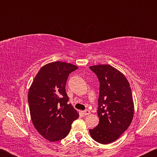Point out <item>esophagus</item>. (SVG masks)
Listing matches in <instances>:
<instances>
[{
  "instance_id": "obj_1",
  "label": "esophagus",
  "mask_w": 157,
  "mask_h": 157,
  "mask_svg": "<svg viewBox=\"0 0 157 157\" xmlns=\"http://www.w3.org/2000/svg\"><path fill=\"white\" fill-rule=\"evenodd\" d=\"M82 113H83L84 116L89 115V114H90V111H89V110H88V109H86V110H84V111H82Z\"/></svg>"
}]
</instances>
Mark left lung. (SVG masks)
Here are the masks:
<instances>
[{
    "label": "left lung",
    "instance_id": "1",
    "mask_svg": "<svg viewBox=\"0 0 157 157\" xmlns=\"http://www.w3.org/2000/svg\"><path fill=\"white\" fill-rule=\"evenodd\" d=\"M100 82L98 126L89 129L92 139L109 144L118 139L131 124L134 106L129 84L123 73L113 66H90Z\"/></svg>",
    "mask_w": 157,
    "mask_h": 157
}]
</instances>
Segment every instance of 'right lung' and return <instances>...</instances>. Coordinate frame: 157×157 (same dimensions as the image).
<instances>
[{
  "label": "right lung",
  "instance_id": "add662e5",
  "mask_svg": "<svg viewBox=\"0 0 157 157\" xmlns=\"http://www.w3.org/2000/svg\"><path fill=\"white\" fill-rule=\"evenodd\" d=\"M78 67L54 62L40 68L28 91V100L32 121L44 139L58 141L65 138L79 113L68 104L66 84L69 74Z\"/></svg>",
  "mask_w": 157,
  "mask_h": 157
}]
</instances>
